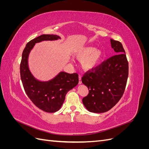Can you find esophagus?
I'll return each instance as SVG.
<instances>
[{
    "label": "esophagus",
    "mask_w": 149,
    "mask_h": 149,
    "mask_svg": "<svg viewBox=\"0 0 149 149\" xmlns=\"http://www.w3.org/2000/svg\"><path fill=\"white\" fill-rule=\"evenodd\" d=\"M81 83H82V81H81V76H79V84H81Z\"/></svg>",
    "instance_id": "1"
}]
</instances>
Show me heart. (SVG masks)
Listing matches in <instances>:
<instances>
[{
  "mask_svg": "<svg viewBox=\"0 0 149 149\" xmlns=\"http://www.w3.org/2000/svg\"><path fill=\"white\" fill-rule=\"evenodd\" d=\"M74 56L81 62L84 70H91L95 68L101 62L103 54L99 48L92 47H83L74 53Z\"/></svg>",
  "mask_w": 149,
  "mask_h": 149,
  "instance_id": "b5f03b06",
  "label": "heart"
}]
</instances>
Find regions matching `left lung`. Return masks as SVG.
I'll return each instance as SVG.
<instances>
[{
  "mask_svg": "<svg viewBox=\"0 0 149 149\" xmlns=\"http://www.w3.org/2000/svg\"><path fill=\"white\" fill-rule=\"evenodd\" d=\"M115 55L85 73L82 83L89 89L83 103L89 112L102 113L113 107L123 96L127 83L129 64L123 45L111 39Z\"/></svg>",
  "mask_w": 149,
  "mask_h": 149,
  "instance_id": "1",
  "label": "left lung"
}]
</instances>
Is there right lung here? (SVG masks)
I'll return each mask as SVG.
<instances>
[{
  "mask_svg": "<svg viewBox=\"0 0 149 149\" xmlns=\"http://www.w3.org/2000/svg\"><path fill=\"white\" fill-rule=\"evenodd\" d=\"M61 39L56 35H42L31 40L24 48L20 63V77L26 95L34 104L47 112L59 110L65 100L66 93L78 84L77 73L61 71L55 78L47 81L38 80L31 74L29 67V56L37 43Z\"/></svg>",
  "mask_w": 149,
  "mask_h": 149,
  "instance_id": "right-lung-1",
  "label": "right lung"
}]
</instances>
